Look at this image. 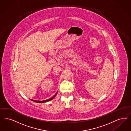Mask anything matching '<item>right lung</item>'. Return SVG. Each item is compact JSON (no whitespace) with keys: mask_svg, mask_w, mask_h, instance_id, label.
<instances>
[{"mask_svg":"<svg viewBox=\"0 0 131 131\" xmlns=\"http://www.w3.org/2000/svg\"><path fill=\"white\" fill-rule=\"evenodd\" d=\"M58 94V92L56 93V94H54L53 96H52L51 98H50L49 99H48V100H42V101H40V100H31V99H30V100H31V101H34V102H37V103H45V102H47L48 101H50V100H52L56 95H57V94Z\"/></svg>","mask_w":131,"mask_h":131,"instance_id":"obj_1","label":"right lung"}]
</instances>
